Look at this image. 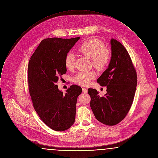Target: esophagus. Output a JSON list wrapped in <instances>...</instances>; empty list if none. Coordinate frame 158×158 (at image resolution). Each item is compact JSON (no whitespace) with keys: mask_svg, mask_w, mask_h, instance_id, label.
Wrapping results in <instances>:
<instances>
[{"mask_svg":"<svg viewBox=\"0 0 158 158\" xmlns=\"http://www.w3.org/2000/svg\"><path fill=\"white\" fill-rule=\"evenodd\" d=\"M82 90H83V93H87V89L86 88H84V87H83L82 89Z\"/></svg>","mask_w":158,"mask_h":158,"instance_id":"34e87169","label":"esophagus"}]
</instances>
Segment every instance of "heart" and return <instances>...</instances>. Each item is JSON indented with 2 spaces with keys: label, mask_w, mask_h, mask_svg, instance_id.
Here are the masks:
<instances>
[{
  "label": "heart",
  "mask_w": 158,
  "mask_h": 158,
  "mask_svg": "<svg viewBox=\"0 0 158 158\" xmlns=\"http://www.w3.org/2000/svg\"><path fill=\"white\" fill-rule=\"evenodd\" d=\"M78 52L85 56L91 59V64L96 69L103 71L108 67L110 59L111 53L105 48V44L97 39H90L79 46ZM75 56L71 52L67 53L65 56V65L68 69H73L75 66ZM96 77L95 72L80 71L73 78L74 83L83 85H88L92 80Z\"/></svg>",
  "instance_id": "heart-1"
}]
</instances>
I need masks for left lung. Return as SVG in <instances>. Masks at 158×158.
I'll return each instance as SVG.
<instances>
[{
  "mask_svg": "<svg viewBox=\"0 0 158 158\" xmlns=\"http://www.w3.org/2000/svg\"><path fill=\"white\" fill-rule=\"evenodd\" d=\"M112 57L106 69L97 82L106 86L107 93L100 97L96 89H89L90 107L96 118L102 124L115 125L123 121L133 103L137 76L132 60L124 46L110 40Z\"/></svg>",
  "mask_w": 158,
  "mask_h": 158,
  "instance_id": "obj_1",
  "label": "left lung"
}]
</instances>
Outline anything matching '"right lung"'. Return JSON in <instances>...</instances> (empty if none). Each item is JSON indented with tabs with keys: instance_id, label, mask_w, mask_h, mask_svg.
Instances as JSON below:
<instances>
[{
	"instance_id": "1",
	"label": "right lung",
	"mask_w": 158,
	"mask_h": 158,
	"mask_svg": "<svg viewBox=\"0 0 158 158\" xmlns=\"http://www.w3.org/2000/svg\"><path fill=\"white\" fill-rule=\"evenodd\" d=\"M79 39H44L29 60L28 84L34 109L42 121L55 131L67 130L75 122L77 100L82 89L73 84L63 94L56 83L67 72L66 54Z\"/></svg>"
}]
</instances>
